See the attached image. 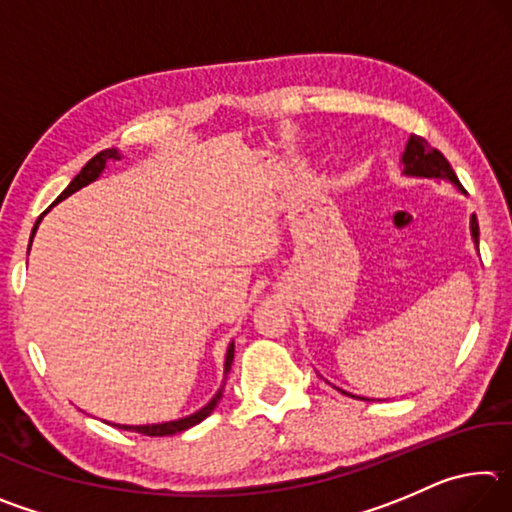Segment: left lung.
<instances>
[{
    "instance_id": "8db88e82",
    "label": "left lung",
    "mask_w": 512,
    "mask_h": 512,
    "mask_svg": "<svg viewBox=\"0 0 512 512\" xmlns=\"http://www.w3.org/2000/svg\"><path fill=\"white\" fill-rule=\"evenodd\" d=\"M402 162H404V173L406 176H420V178H436V180H445V183H452L458 187V192L465 194L463 185L458 183L456 173L452 169V164L447 162V158L438 149H433V146L424 140L420 135H411L409 144H406L404 155H402ZM470 230H472V239L476 248H479V221H476V216L472 214V221H470Z\"/></svg>"
}]
</instances>
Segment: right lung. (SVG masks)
<instances>
[{"mask_svg":"<svg viewBox=\"0 0 512 512\" xmlns=\"http://www.w3.org/2000/svg\"><path fill=\"white\" fill-rule=\"evenodd\" d=\"M115 160H119V155H117V151H115V149H106V151H101V153L94 155V158H92V160H90L88 164H85V167L81 169L79 176H76V178L72 180V183L67 185L65 192L56 198V203H58V201H63V198H67L69 194L79 192L81 187L90 185L92 180H97V178H99V173H101L103 169H106V164H108V162H115ZM47 212H49V210H47ZM42 216H45V212L40 214V219H42ZM40 219L36 221V225H33L31 239H33V235H36ZM29 248H31V244H29ZM232 359H235V345L230 343L228 354H225V375H228V372H230ZM221 395H223V388H219V393H216V395L212 397V402H210V404L203 406L201 411L194 413V415H189V418H183V420H176V422H164V424H142V427H126V424H124V427H121V424H112V427H119V429H128V431L142 433V436H173V433L185 431V429H189V427H194V424H198L201 420H205L207 415H210V413L214 411V406L219 404Z\"/></svg>","mask_w":512,"mask_h":512,"instance_id":"right-lung-1","label":"right lung"}]
</instances>
